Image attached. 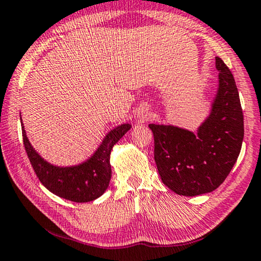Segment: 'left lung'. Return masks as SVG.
Here are the masks:
<instances>
[{
    "label": "left lung",
    "mask_w": 261,
    "mask_h": 261,
    "mask_svg": "<svg viewBox=\"0 0 261 261\" xmlns=\"http://www.w3.org/2000/svg\"><path fill=\"white\" fill-rule=\"evenodd\" d=\"M216 68L219 88L211 114L197 134L172 125H149L159 176L180 196L215 191L226 179L242 150L244 115L234 77L219 57H216Z\"/></svg>",
    "instance_id": "left-lung-1"
}]
</instances>
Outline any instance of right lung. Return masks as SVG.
Returning <instances> with one entry per match:
<instances>
[{
  "label": "right lung",
  "mask_w": 261,
  "mask_h": 261,
  "mask_svg": "<svg viewBox=\"0 0 261 261\" xmlns=\"http://www.w3.org/2000/svg\"><path fill=\"white\" fill-rule=\"evenodd\" d=\"M130 127V124H122L111 130L91 158L83 164L69 168L54 166L45 162L31 146L23 124L22 136L31 166L42 184L50 192L64 199L76 203H88L102 196L108 189L111 179V150Z\"/></svg>",
  "instance_id": "1"
}]
</instances>
